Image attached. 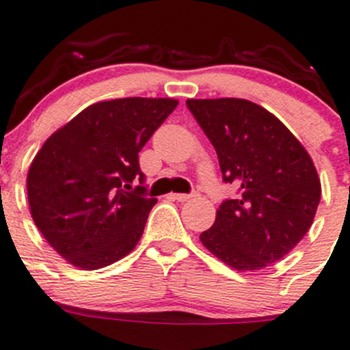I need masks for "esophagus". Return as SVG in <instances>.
I'll use <instances>...</instances> for the list:
<instances>
[{
  "mask_svg": "<svg viewBox=\"0 0 350 350\" xmlns=\"http://www.w3.org/2000/svg\"><path fill=\"white\" fill-rule=\"evenodd\" d=\"M194 196H196V194H172L173 200L180 201V203H184V201L192 200V198H194Z\"/></svg>",
  "mask_w": 350,
  "mask_h": 350,
  "instance_id": "34e87169",
  "label": "esophagus"
}]
</instances>
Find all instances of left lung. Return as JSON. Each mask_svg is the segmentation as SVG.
Returning a JSON list of instances; mask_svg holds the SVG:
<instances>
[{
  "label": "left lung",
  "mask_w": 350,
  "mask_h": 350,
  "mask_svg": "<svg viewBox=\"0 0 350 350\" xmlns=\"http://www.w3.org/2000/svg\"><path fill=\"white\" fill-rule=\"evenodd\" d=\"M185 104L217 150L224 182L239 187L222 201L201 243L238 271L281 260L310 229L321 200L310 156L274 114L245 98Z\"/></svg>",
  "instance_id": "left-lung-1"
}]
</instances>
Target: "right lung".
Listing matches in <instances>:
<instances>
[{"label":"right lung","instance_id":"add662e5","mask_svg":"<svg viewBox=\"0 0 350 350\" xmlns=\"http://www.w3.org/2000/svg\"><path fill=\"white\" fill-rule=\"evenodd\" d=\"M177 104L98 102L43 144L27 173L29 206L44 239L69 264L95 271L135 248L158 201L146 194L139 152ZM135 178L141 185L133 189Z\"/></svg>","mask_w":350,"mask_h":350}]
</instances>
